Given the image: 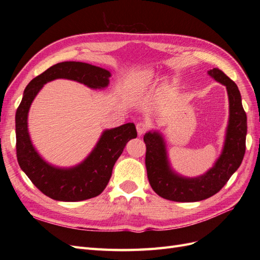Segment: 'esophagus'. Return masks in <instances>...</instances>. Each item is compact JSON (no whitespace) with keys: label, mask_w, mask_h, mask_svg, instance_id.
Here are the masks:
<instances>
[{"label":"esophagus","mask_w":260,"mask_h":260,"mask_svg":"<svg viewBox=\"0 0 260 260\" xmlns=\"http://www.w3.org/2000/svg\"><path fill=\"white\" fill-rule=\"evenodd\" d=\"M148 130V124L146 122L141 121L137 123V131L139 133V136H142L143 133H145Z\"/></svg>","instance_id":"1"}]
</instances>
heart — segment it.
I'll use <instances>...</instances> for the list:
<instances>
[{"instance_id": "1", "label": "heart", "mask_w": 260, "mask_h": 260, "mask_svg": "<svg viewBox=\"0 0 260 260\" xmlns=\"http://www.w3.org/2000/svg\"><path fill=\"white\" fill-rule=\"evenodd\" d=\"M153 73L149 72V70H145V72L140 73L132 79L131 86L136 90H144L151 84L153 80Z\"/></svg>"}]
</instances>
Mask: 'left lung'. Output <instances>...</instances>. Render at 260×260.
<instances>
[{
    "label": "left lung",
    "instance_id": "8db88e82",
    "mask_svg": "<svg viewBox=\"0 0 260 260\" xmlns=\"http://www.w3.org/2000/svg\"><path fill=\"white\" fill-rule=\"evenodd\" d=\"M208 75L225 85L229 96L230 117L222 153L206 174L196 178H184L171 170L166 146L159 133H145L143 140L146 145L147 178L155 193L162 199L174 202H199L210 198L221 190L238 170L245 154L247 118L238 85L218 68L210 69Z\"/></svg>",
    "mask_w": 260,
    "mask_h": 260
}]
</instances>
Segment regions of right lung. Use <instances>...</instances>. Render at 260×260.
Instances as JSON below:
<instances>
[{
	"mask_svg": "<svg viewBox=\"0 0 260 260\" xmlns=\"http://www.w3.org/2000/svg\"><path fill=\"white\" fill-rule=\"evenodd\" d=\"M108 70L81 61H62L46 69L26 86L15 116L16 154L21 170L39 190L55 201L79 202L104 191L116 160L129 140L137 138L135 123L129 122L105 130L96 146L86 158L73 168H58L46 162L38 154L28 132V112L36 95L46 82L69 79L91 89H104L109 83Z\"/></svg>",
	"mask_w": 260,
	"mask_h": 260,
	"instance_id": "add662e5",
	"label": "right lung"
}]
</instances>
